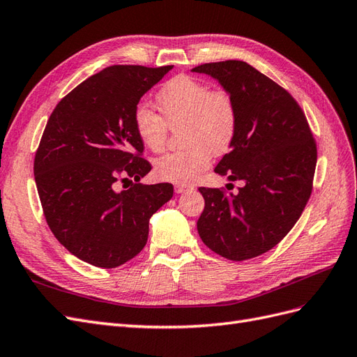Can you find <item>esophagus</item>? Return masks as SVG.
<instances>
[{"instance_id":"34e87169","label":"esophagus","mask_w":357,"mask_h":357,"mask_svg":"<svg viewBox=\"0 0 357 357\" xmlns=\"http://www.w3.org/2000/svg\"><path fill=\"white\" fill-rule=\"evenodd\" d=\"M188 190H192L190 185H183V183H177V185L174 186V192L177 193V195H180V193H185Z\"/></svg>"}]
</instances>
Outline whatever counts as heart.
Returning a JSON list of instances; mask_svg holds the SVG:
<instances>
[{
	"mask_svg": "<svg viewBox=\"0 0 357 357\" xmlns=\"http://www.w3.org/2000/svg\"><path fill=\"white\" fill-rule=\"evenodd\" d=\"M162 118L147 105L134 112L135 132L149 150L160 152L169 128H180V143L176 152L160 156L155 172L160 180L190 183L210 165L213 152L223 153L235 138L236 109L231 96L223 91H211L189 75H177L158 93Z\"/></svg>",
	"mask_w": 357,
	"mask_h": 357,
	"instance_id": "1",
	"label": "heart"
}]
</instances>
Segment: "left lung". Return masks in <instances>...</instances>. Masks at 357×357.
<instances>
[{"instance_id":"obj_1","label":"left lung","mask_w":357,"mask_h":357,"mask_svg":"<svg viewBox=\"0 0 357 357\" xmlns=\"http://www.w3.org/2000/svg\"><path fill=\"white\" fill-rule=\"evenodd\" d=\"M218 82L236 109V132L214 171L241 180L236 193L199 188L205 207L197 222L202 243L231 261H247L282 241L311 195L317 149L298 102L243 61L195 67Z\"/></svg>"}]
</instances>
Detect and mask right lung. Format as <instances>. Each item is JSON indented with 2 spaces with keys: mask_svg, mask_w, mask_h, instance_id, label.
<instances>
[{
  "mask_svg": "<svg viewBox=\"0 0 357 357\" xmlns=\"http://www.w3.org/2000/svg\"><path fill=\"white\" fill-rule=\"evenodd\" d=\"M171 68H104L49 117L34 160L38 197L53 235L83 262L116 268L137 256L150 218L172 198L169 183H139L152 167L134 128L142 96Z\"/></svg>",
  "mask_w": 357,
  "mask_h": 357,
  "instance_id": "obj_1",
  "label": "right lung"
}]
</instances>
